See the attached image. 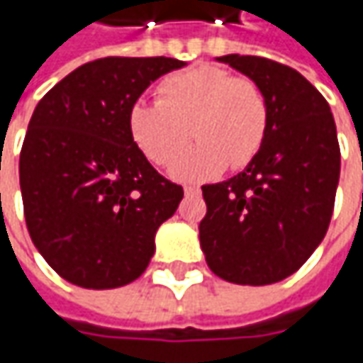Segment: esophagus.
<instances>
[{
    "label": "esophagus",
    "mask_w": 363,
    "mask_h": 363,
    "mask_svg": "<svg viewBox=\"0 0 363 363\" xmlns=\"http://www.w3.org/2000/svg\"><path fill=\"white\" fill-rule=\"evenodd\" d=\"M184 191H186L188 196H196V194H200V188H198V186H186Z\"/></svg>",
    "instance_id": "esophagus-1"
}]
</instances>
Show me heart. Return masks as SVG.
<instances>
[{
	"label": "heart",
	"mask_w": 363,
	"mask_h": 363,
	"mask_svg": "<svg viewBox=\"0 0 363 363\" xmlns=\"http://www.w3.org/2000/svg\"><path fill=\"white\" fill-rule=\"evenodd\" d=\"M269 99L257 80L198 64L165 77L157 103L135 101L127 125L137 149L155 165H167L185 148L189 135L199 143L172 165L177 179L214 177L226 165L240 169L255 160L269 131Z\"/></svg>",
	"instance_id": "b5f03b06"
}]
</instances>
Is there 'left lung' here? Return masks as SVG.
<instances>
[{"label": "left lung", "instance_id": "obj_1", "mask_svg": "<svg viewBox=\"0 0 363 363\" xmlns=\"http://www.w3.org/2000/svg\"><path fill=\"white\" fill-rule=\"evenodd\" d=\"M269 99L264 143L246 169L202 186L200 244L210 271L236 285H271L299 271L323 240L340 182L328 101L297 70L260 56H220Z\"/></svg>", "mask_w": 363, "mask_h": 363}]
</instances>
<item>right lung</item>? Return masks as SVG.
I'll return each mask as SVG.
<instances>
[{
	"label": "right lung",
	"mask_w": 363,
	"mask_h": 363,
	"mask_svg": "<svg viewBox=\"0 0 363 363\" xmlns=\"http://www.w3.org/2000/svg\"><path fill=\"white\" fill-rule=\"evenodd\" d=\"M186 62L108 56L78 66L35 106L20 153L30 238L50 267L84 289L145 272L155 232L184 188L157 174L129 135V106Z\"/></svg>",
	"instance_id": "right-lung-1"
}]
</instances>
